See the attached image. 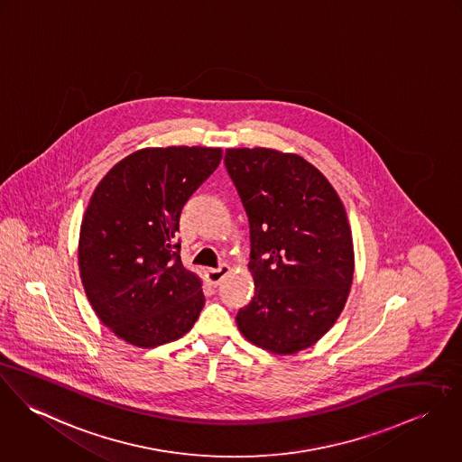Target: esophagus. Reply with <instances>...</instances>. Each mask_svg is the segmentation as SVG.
Listing matches in <instances>:
<instances>
[{"label": "esophagus", "mask_w": 462, "mask_h": 462, "mask_svg": "<svg viewBox=\"0 0 462 462\" xmlns=\"http://www.w3.org/2000/svg\"><path fill=\"white\" fill-rule=\"evenodd\" d=\"M230 273V267L226 265V263H223V265H219L217 269H208L207 271V280H208V283L210 285H219L221 283V280L226 276Z\"/></svg>", "instance_id": "34e87169"}]
</instances>
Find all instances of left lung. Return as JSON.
I'll list each match as a JSON object with an SVG mask.
<instances>
[{
  "mask_svg": "<svg viewBox=\"0 0 462 462\" xmlns=\"http://www.w3.org/2000/svg\"><path fill=\"white\" fill-rule=\"evenodd\" d=\"M226 171L250 219L255 296L236 320L274 355L311 347L346 307L355 250L347 214L307 159L273 149H228Z\"/></svg>",
  "mask_w": 462,
  "mask_h": 462,
  "instance_id": "left-lung-1",
  "label": "left lung"
}]
</instances>
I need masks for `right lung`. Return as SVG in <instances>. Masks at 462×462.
<instances>
[{
	"instance_id": "add662e5",
	"label": "right lung",
	"mask_w": 462,
	"mask_h": 462,
	"mask_svg": "<svg viewBox=\"0 0 462 462\" xmlns=\"http://www.w3.org/2000/svg\"><path fill=\"white\" fill-rule=\"evenodd\" d=\"M221 149H142L96 188L79 232V273L88 301L116 337L157 347L184 337L206 298L202 280L173 245L182 207L217 168Z\"/></svg>"
}]
</instances>
